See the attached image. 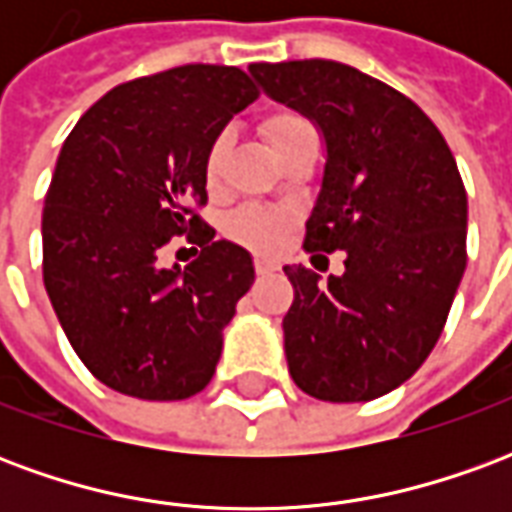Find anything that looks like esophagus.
Here are the masks:
<instances>
[{
  "instance_id": "obj_1",
  "label": "esophagus",
  "mask_w": 512,
  "mask_h": 512,
  "mask_svg": "<svg viewBox=\"0 0 512 512\" xmlns=\"http://www.w3.org/2000/svg\"><path fill=\"white\" fill-rule=\"evenodd\" d=\"M277 263L274 260H268V257H255V271L257 274H271V271H277Z\"/></svg>"
}]
</instances>
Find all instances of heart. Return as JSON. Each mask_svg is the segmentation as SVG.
Here are the masks:
<instances>
[{"mask_svg":"<svg viewBox=\"0 0 512 512\" xmlns=\"http://www.w3.org/2000/svg\"><path fill=\"white\" fill-rule=\"evenodd\" d=\"M263 134H266L268 145L274 147V153H285L290 147L301 145V142H310L318 139V131L312 126L310 120L299 112H277V115L266 117L263 123ZM235 134L233 128H222L219 134L213 136L211 145L205 150V161H202V175L208 186H219V180L224 175V164L230 158L233 150ZM290 216L282 211H271V208H241L230 216L227 222V233L235 238L238 244L257 249V252H268L282 241V235L288 230Z\"/></svg>","mask_w":512,"mask_h":512,"instance_id":"1","label":"heart"}]
</instances>
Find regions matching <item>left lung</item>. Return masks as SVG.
I'll return each mask as SVG.
<instances>
[{"label": "left lung", "mask_w": 512, "mask_h": 512, "mask_svg": "<svg viewBox=\"0 0 512 512\" xmlns=\"http://www.w3.org/2000/svg\"><path fill=\"white\" fill-rule=\"evenodd\" d=\"M274 101L315 120L326 169L304 249L345 252L343 277L285 266L282 321L296 386L365 403L428 359L466 268V189L450 145L411 98L334 60L252 62Z\"/></svg>", "instance_id": "1"}]
</instances>
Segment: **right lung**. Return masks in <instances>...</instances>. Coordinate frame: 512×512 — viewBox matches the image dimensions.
<instances>
[{"label": "right lung", "instance_id": "add662e5", "mask_svg": "<svg viewBox=\"0 0 512 512\" xmlns=\"http://www.w3.org/2000/svg\"><path fill=\"white\" fill-rule=\"evenodd\" d=\"M257 95L241 68L180 65L117 84L62 145L40 224L43 285L76 356L115 392L186 400L216 373L255 266L197 213L202 161ZM175 234L201 246L186 269L157 263Z\"/></svg>", "mask_w": 512, "mask_h": 512}]
</instances>
